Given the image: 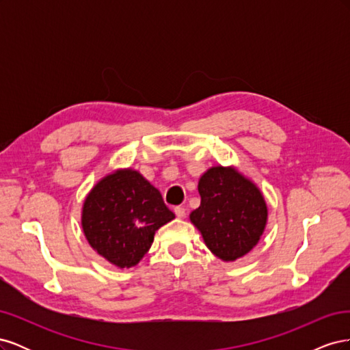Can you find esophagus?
<instances>
[{
  "label": "esophagus",
  "instance_id": "esophagus-1",
  "mask_svg": "<svg viewBox=\"0 0 350 350\" xmlns=\"http://www.w3.org/2000/svg\"><path fill=\"white\" fill-rule=\"evenodd\" d=\"M174 211H175V215L181 219V217H185V215H187V210L184 208V207H181V206H176L175 208H174Z\"/></svg>",
  "mask_w": 350,
  "mask_h": 350
}]
</instances>
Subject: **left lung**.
Masks as SVG:
<instances>
[{"label": "left lung", "instance_id": "left-lung-1", "mask_svg": "<svg viewBox=\"0 0 350 350\" xmlns=\"http://www.w3.org/2000/svg\"><path fill=\"white\" fill-rule=\"evenodd\" d=\"M200 207L189 219L216 257L234 261L256 247L267 221L260 189L234 169L211 167L200 178Z\"/></svg>", "mask_w": 350, "mask_h": 350}]
</instances>
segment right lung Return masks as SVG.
<instances>
[{
	"mask_svg": "<svg viewBox=\"0 0 350 350\" xmlns=\"http://www.w3.org/2000/svg\"><path fill=\"white\" fill-rule=\"evenodd\" d=\"M174 217L159 189L126 169L93 187L84 201L81 225L93 250L115 266L129 269L149 251L154 232Z\"/></svg>",
	"mask_w": 350,
	"mask_h": 350,
	"instance_id": "right-lung-1",
	"label": "right lung"
}]
</instances>
